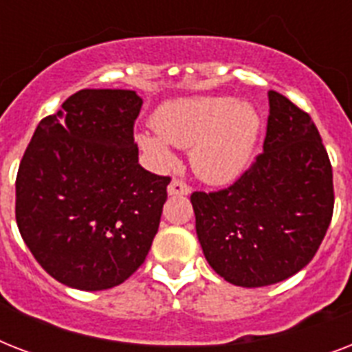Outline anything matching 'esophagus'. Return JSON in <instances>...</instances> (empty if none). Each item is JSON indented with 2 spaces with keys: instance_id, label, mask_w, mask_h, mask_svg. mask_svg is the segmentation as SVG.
I'll return each mask as SVG.
<instances>
[{
  "instance_id": "esophagus-1",
  "label": "esophagus",
  "mask_w": 352,
  "mask_h": 352,
  "mask_svg": "<svg viewBox=\"0 0 352 352\" xmlns=\"http://www.w3.org/2000/svg\"><path fill=\"white\" fill-rule=\"evenodd\" d=\"M168 193L170 195H188V193H192V188L181 179H173L170 182V186H168Z\"/></svg>"
}]
</instances>
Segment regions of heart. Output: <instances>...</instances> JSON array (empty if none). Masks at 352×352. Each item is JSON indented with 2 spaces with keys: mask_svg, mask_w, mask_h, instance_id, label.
I'll list each match as a JSON object with an SVG mask.
<instances>
[{
  "mask_svg": "<svg viewBox=\"0 0 352 352\" xmlns=\"http://www.w3.org/2000/svg\"><path fill=\"white\" fill-rule=\"evenodd\" d=\"M261 131L259 113L230 96H199L160 107L155 131L137 135L140 148L159 164L175 162L171 146L192 149V166L214 184L235 181L248 168Z\"/></svg>",
  "mask_w": 352,
  "mask_h": 352,
  "instance_id": "heart-1",
  "label": "heart"
}]
</instances>
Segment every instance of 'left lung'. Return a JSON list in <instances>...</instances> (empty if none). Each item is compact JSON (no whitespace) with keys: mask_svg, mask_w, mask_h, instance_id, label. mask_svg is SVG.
Segmentation results:
<instances>
[{"mask_svg":"<svg viewBox=\"0 0 352 352\" xmlns=\"http://www.w3.org/2000/svg\"><path fill=\"white\" fill-rule=\"evenodd\" d=\"M263 153L219 192H193L210 267L237 287H267L307 267L333 219V166L309 113L268 91Z\"/></svg>","mask_w":352,"mask_h":352,"instance_id":"8db88e82","label":"left lung"}]
</instances>
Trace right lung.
<instances>
[{
	"label": "right lung",
	"mask_w": 352,
	"mask_h": 352,
	"mask_svg": "<svg viewBox=\"0 0 352 352\" xmlns=\"http://www.w3.org/2000/svg\"><path fill=\"white\" fill-rule=\"evenodd\" d=\"M142 98L82 89L38 124L16 177V223L49 276L78 290L124 283L159 230L170 177L138 164Z\"/></svg>",
	"instance_id": "add662e5"
}]
</instances>
